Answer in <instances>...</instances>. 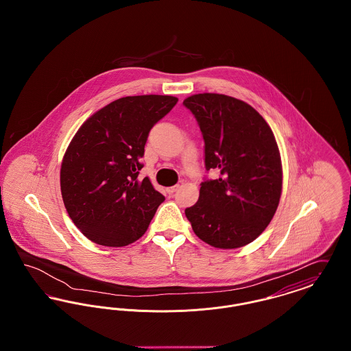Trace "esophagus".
Instances as JSON below:
<instances>
[{
  "mask_svg": "<svg viewBox=\"0 0 351 351\" xmlns=\"http://www.w3.org/2000/svg\"><path fill=\"white\" fill-rule=\"evenodd\" d=\"M178 189H179V184H176V185H173V186H169V188H167V193L168 195H172V193H175Z\"/></svg>",
  "mask_w": 351,
  "mask_h": 351,
  "instance_id": "obj_1",
  "label": "esophagus"
}]
</instances>
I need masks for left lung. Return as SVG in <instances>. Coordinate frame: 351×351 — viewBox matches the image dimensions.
Instances as JSON below:
<instances>
[{
	"label": "left lung",
	"mask_w": 351,
	"mask_h": 351,
	"mask_svg": "<svg viewBox=\"0 0 351 351\" xmlns=\"http://www.w3.org/2000/svg\"><path fill=\"white\" fill-rule=\"evenodd\" d=\"M204 138L205 168L199 201L185 209L195 234L217 249L242 247L258 238L274 217L282 195V162L272 130L252 106L217 93L183 102Z\"/></svg>",
	"instance_id": "1"
}]
</instances>
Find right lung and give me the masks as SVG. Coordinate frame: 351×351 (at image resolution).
<instances>
[{"label": "right lung", "mask_w": 351, "mask_h": 351, "mask_svg": "<svg viewBox=\"0 0 351 351\" xmlns=\"http://www.w3.org/2000/svg\"><path fill=\"white\" fill-rule=\"evenodd\" d=\"M172 96H128L88 118L68 146L60 168L64 206L92 242L121 247L146 233L165 196L149 178L138 179L154 125L171 112Z\"/></svg>", "instance_id": "right-lung-1"}]
</instances>
